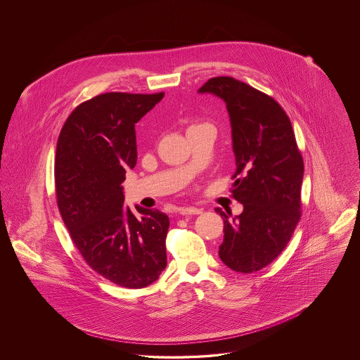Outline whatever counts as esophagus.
I'll return each mask as SVG.
<instances>
[{
  "label": "esophagus",
  "mask_w": 360,
  "mask_h": 360,
  "mask_svg": "<svg viewBox=\"0 0 360 360\" xmlns=\"http://www.w3.org/2000/svg\"><path fill=\"white\" fill-rule=\"evenodd\" d=\"M179 212H180V214H184V216H187V214H201L202 209L194 207V206H186V207H181Z\"/></svg>",
  "instance_id": "obj_1"
}]
</instances>
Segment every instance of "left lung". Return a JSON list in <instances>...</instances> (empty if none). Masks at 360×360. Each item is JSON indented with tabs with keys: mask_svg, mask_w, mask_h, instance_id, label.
<instances>
[{
	"mask_svg": "<svg viewBox=\"0 0 360 360\" xmlns=\"http://www.w3.org/2000/svg\"><path fill=\"white\" fill-rule=\"evenodd\" d=\"M198 93L226 103L237 166L231 193L244 206L233 219L216 207L224 220L219 257L234 271H257L283 252L300 221L304 159L271 97L227 76L209 79Z\"/></svg>",
	"mask_w": 360,
	"mask_h": 360,
	"instance_id": "left-lung-1",
	"label": "left lung"
}]
</instances>
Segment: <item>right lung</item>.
I'll return each instance as SVG.
<instances>
[{"label": "right lung", "mask_w": 360, "mask_h": 360, "mask_svg": "<svg viewBox=\"0 0 360 360\" xmlns=\"http://www.w3.org/2000/svg\"><path fill=\"white\" fill-rule=\"evenodd\" d=\"M106 93L80 103L56 143L55 193L70 237L103 278L144 288L166 267L167 214L124 206L122 183L137 163L136 123L163 98Z\"/></svg>", "instance_id": "1"}]
</instances>
